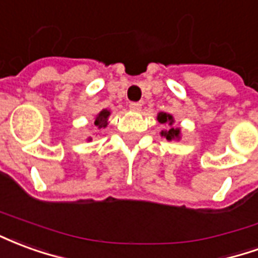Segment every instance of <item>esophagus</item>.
<instances>
[{
    "label": "esophagus",
    "instance_id": "34e87169",
    "mask_svg": "<svg viewBox=\"0 0 258 258\" xmlns=\"http://www.w3.org/2000/svg\"><path fill=\"white\" fill-rule=\"evenodd\" d=\"M128 107L133 112H140L141 107H142V103H141V102H131Z\"/></svg>",
    "mask_w": 258,
    "mask_h": 258
}]
</instances>
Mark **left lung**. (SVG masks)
<instances>
[{
	"instance_id": "1",
	"label": "left lung",
	"mask_w": 258,
	"mask_h": 258,
	"mask_svg": "<svg viewBox=\"0 0 258 258\" xmlns=\"http://www.w3.org/2000/svg\"><path fill=\"white\" fill-rule=\"evenodd\" d=\"M156 118L159 123L163 124V125L166 127V128L160 131V135H162V137H164V138H166L167 141H179L181 140V128L174 125L175 120H174L173 114H170V113L160 112V113H157Z\"/></svg>"
}]
</instances>
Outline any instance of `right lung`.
Here are the masks:
<instances>
[{"instance_id": "right-lung-1", "label": "right lung", "mask_w": 258, "mask_h": 258, "mask_svg": "<svg viewBox=\"0 0 258 258\" xmlns=\"http://www.w3.org/2000/svg\"><path fill=\"white\" fill-rule=\"evenodd\" d=\"M109 116H110V110H109V109H102L101 112L98 113V114L95 116V118H94L92 127H94L95 130H101L107 127V124H109ZM87 141L90 142V141H92V138L88 137Z\"/></svg>"}]
</instances>
